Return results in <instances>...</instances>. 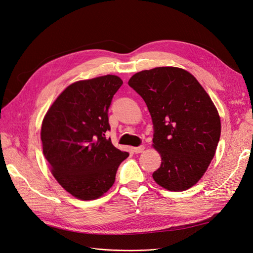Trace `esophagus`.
I'll return each instance as SVG.
<instances>
[{
  "mask_svg": "<svg viewBox=\"0 0 253 253\" xmlns=\"http://www.w3.org/2000/svg\"><path fill=\"white\" fill-rule=\"evenodd\" d=\"M133 151H134V153H136V154H139V153L144 151V147L143 145H140V147H136L133 149Z\"/></svg>",
  "mask_w": 253,
  "mask_h": 253,
  "instance_id": "esophagus-1",
  "label": "esophagus"
}]
</instances>
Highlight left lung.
I'll list each match as a JSON object with an SVG mask.
<instances>
[{
	"mask_svg": "<svg viewBox=\"0 0 253 253\" xmlns=\"http://www.w3.org/2000/svg\"><path fill=\"white\" fill-rule=\"evenodd\" d=\"M128 85L148 106L153 147L162 165L153 178L170 191H185L202 178L215 154L220 119L198 81L178 67H156L135 74Z\"/></svg>",
	"mask_w": 253,
	"mask_h": 253,
	"instance_id": "8db88e82",
	"label": "left lung"
}]
</instances>
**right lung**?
I'll return each instance as SVG.
<instances>
[{
	"label": "right lung",
	"instance_id": "1",
	"mask_svg": "<svg viewBox=\"0 0 253 253\" xmlns=\"http://www.w3.org/2000/svg\"><path fill=\"white\" fill-rule=\"evenodd\" d=\"M122 83L114 75L75 82L43 119V155L53 177L79 200H96L108 192L128 156L105 137L111 129L109 109Z\"/></svg>",
	"mask_w": 253,
	"mask_h": 253
}]
</instances>
